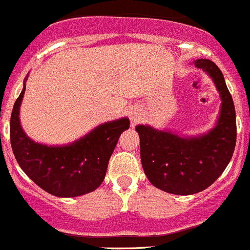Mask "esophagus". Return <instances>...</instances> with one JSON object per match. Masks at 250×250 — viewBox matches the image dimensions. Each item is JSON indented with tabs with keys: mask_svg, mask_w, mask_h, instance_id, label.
Masks as SVG:
<instances>
[{
	"mask_svg": "<svg viewBox=\"0 0 250 250\" xmlns=\"http://www.w3.org/2000/svg\"><path fill=\"white\" fill-rule=\"evenodd\" d=\"M130 120L133 121V122H137V121H138V116H137V114H130Z\"/></svg>",
	"mask_w": 250,
	"mask_h": 250,
	"instance_id": "esophagus-1",
	"label": "esophagus"
}]
</instances>
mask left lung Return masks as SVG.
Segmentation results:
<instances>
[{"label": "left lung", "instance_id": "left-lung-1", "mask_svg": "<svg viewBox=\"0 0 250 250\" xmlns=\"http://www.w3.org/2000/svg\"><path fill=\"white\" fill-rule=\"evenodd\" d=\"M194 66L213 78L222 98L215 127L198 137H179L149 125L136 127L147 178L158 189L172 194H194L214 183L230 162L237 142L234 103L223 73L210 60L199 58Z\"/></svg>", "mask_w": 250, "mask_h": 250}]
</instances>
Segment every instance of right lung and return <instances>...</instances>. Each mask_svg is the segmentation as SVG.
Segmentation results:
<instances>
[{
    "instance_id": "add662e5",
    "label": "right lung",
    "mask_w": 250,
    "mask_h": 250,
    "mask_svg": "<svg viewBox=\"0 0 250 250\" xmlns=\"http://www.w3.org/2000/svg\"><path fill=\"white\" fill-rule=\"evenodd\" d=\"M21 94L13 105L10 137L16 161L38 187L56 197L71 198L93 192L104 179L108 162L129 120L103 123L68 146H46L26 136L20 123Z\"/></svg>"
}]
</instances>
